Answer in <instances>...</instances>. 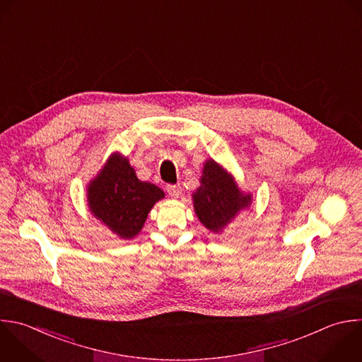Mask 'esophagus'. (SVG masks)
I'll return each mask as SVG.
<instances>
[{"label":"esophagus","mask_w":362,"mask_h":362,"mask_svg":"<svg viewBox=\"0 0 362 362\" xmlns=\"http://www.w3.org/2000/svg\"><path fill=\"white\" fill-rule=\"evenodd\" d=\"M167 192L171 198H178L181 195L180 185H167Z\"/></svg>","instance_id":"esophagus-1"}]
</instances>
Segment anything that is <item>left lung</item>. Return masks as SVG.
<instances>
[{"label": "left lung", "mask_w": 362, "mask_h": 362, "mask_svg": "<svg viewBox=\"0 0 362 362\" xmlns=\"http://www.w3.org/2000/svg\"><path fill=\"white\" fill-rule=\"evenodd\" d=\"M252 201V194L243 192L225 167L212 158L205 160L192 204L197 218L208 230L222 233L242 211L249 209Z\"/></svg>", "instance_id": "obj_1"}]
</instances>
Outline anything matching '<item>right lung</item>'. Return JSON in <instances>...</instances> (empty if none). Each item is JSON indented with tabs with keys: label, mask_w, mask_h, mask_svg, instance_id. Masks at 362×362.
Masks as SVG:
<instances>
[{
	"label": "right lung",
	"mask_w": 362,
	"mask_h": 362,
	"mask_svg": "<svg viewBox=\"0 0 362 362\" xmlns=\"http://www.w3.org/2000/svg\"><path fill=\"white\" fill-rule=\"evenodd\" d=\"M90 214L120 239L137 236L153 206L165 198L157 185L140 181L127 157L113 151L86 187Z\"/></svg>",
	"instance_id": "obj_1"
}]
</instances>
